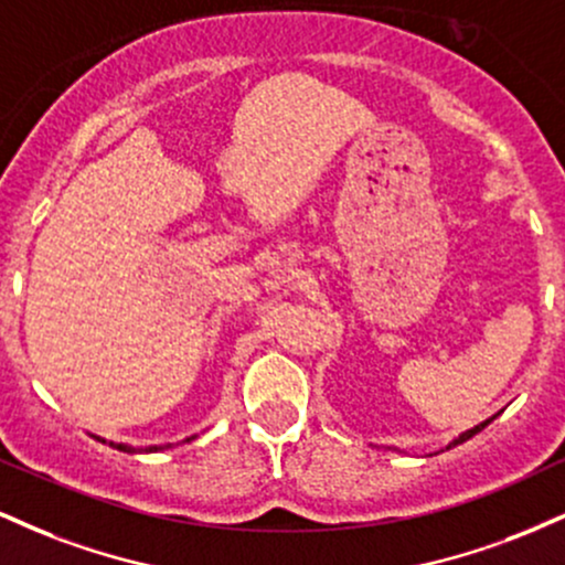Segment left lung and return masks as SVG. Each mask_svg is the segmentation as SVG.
I'll list each match as a JSON object with an SVG mask.
<instances>
[{"instance_id":"1","label":"left lung","mask_w":565,"mask_h":565,"mask_svg":"<svg viewBox=\"0 0 565 565\" xmlns=\"http://www.w3.org/2000/svg\"><path fill=\"white\" fill-rule=\"evenodd\" d=\"M491 419H494V417H491ZM491 419H486V423H481V425H476V427H472V430H468V433H462V436H459L457 440H454V444H451V446H457V444H465V440H468V438H472V436H476V433H481V430H483V427L491 423Z\"/></svg>"}]
</instances>
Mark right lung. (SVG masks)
I'll use <instances>...</instances> for the list:
<instances>
[{
    "instance_id": "obj_1",
    "label": "right lung",
    "mask_w": 565,
    "mask_h": 565,
    "mask_svg": "<svg viewBox=\"0 0 565 565\" xmlns=\"http://www.w3.org/2000/svg\"><path fill=\"white\" fill-rule=\"evenodd\" d=\"M116 449H119V451H132V449H127V446H121V444H116ZM146 451H153V446H151V449H146Z\"/></svg>"
}]
</instances>
